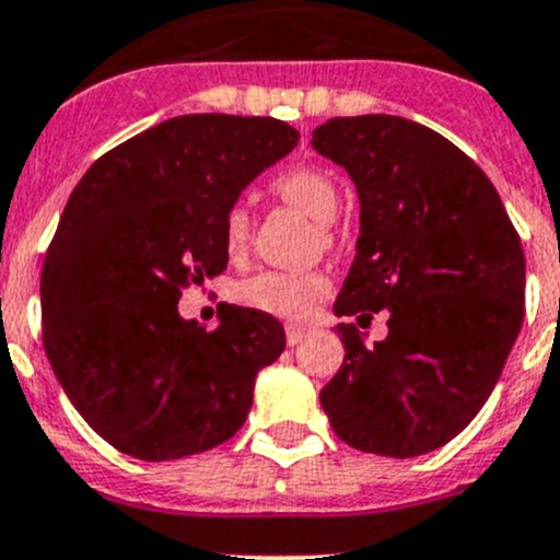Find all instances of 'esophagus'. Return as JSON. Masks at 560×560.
Instances as JSON below:
<instances>
[{
  "label": "esophagus",
  "mask_w": 560,
  "mask_h": 560,
  "mask_svg": "<svg viewBox=\"0 0 560 560\" xmlns=\"http://www.w3.org/2000/svg\"><path fill=\"white\" fill-rule=\"evenodd\" d=\"M307 331H310V329H304V326H299V324H288V326H285V340H288V346H299V342H302L304 337H307Z\"/></svg>",
  "instance_id": "esophagus-1"
}]
</instances>
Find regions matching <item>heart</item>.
Wrapping results in <instances>:
<instances>
[{"instance_id": "b5f03b06", "label": "heart", "mask_w": 560, "mask_h": 560, "mask_svg": "<svg viewBox=\"0 0 560 560\" xmlns=\"http://www.w3.org/2000/svg\"><path fill=\"white\" fill-rule=\"evenodd\" d=\"M275 190L288 203L302 209L313 220L324 223V240H331L329 223L340 203V190L329 171L313 163H296L280 171L272 182ZM223 247L229 256H242L250 242V214L242 203H231L223 212ZM331 293V280L326 272H261L240 282L236 299L247 307L280 315V318H310L320 302Z\"/></svg>"}]
</instances>
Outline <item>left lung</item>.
I'll return each mask as SVG.
<instances>
[{
    "mask_svg": "<svg viewBox=\"0 0 560 560\" xmlns=\"http://www.w3.org/2000/svg\"><path fill=\"white\" fill-rule=\"evenodd\" d=\"M313 149L351 174L362 234L337 315L389 313L368 348L340 324L346 359L320 389L337 439L417 457L468 428L501 378L525 315V256L495 187L441 132L389 114L335 116Z\"/></svg>",
    "mask_w": 560,
    "mask_h": 560,
    "instance_id": "obj_1",
    "label": "left lung"
}]
</instances>
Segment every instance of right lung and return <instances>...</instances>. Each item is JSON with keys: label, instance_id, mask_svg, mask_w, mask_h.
<instances>
[{"label": "right lung", "instance_id": "1", "mask_svg": "<svg viewBox=\"0 0 560 560\" xmlns=\"http://www.w3.org/2000/svg\"><path fill=\"white\" fill-rule=\"evenodd\" d=\"M296 141L272 116H174L94 160L70 192L43 261V348L114 450L179 460L245 424L258 370L285 348L280 320L225 304L207 331L176 304L223 275V212Z\"/></svg>", "mask_w": 560, "mask_h": 560}]
</instances>
